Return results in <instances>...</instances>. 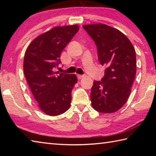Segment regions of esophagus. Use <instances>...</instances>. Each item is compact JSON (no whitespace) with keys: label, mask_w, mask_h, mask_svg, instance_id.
<instances>
[{"label":"esophagus","mask_w":156,"mask_h":156,"mask_svg":"<svg viewBox=\"0 0 156 156\" xmlns=\"http://www.w3.org/2000/svg\"><path fill=\"white\" fill-rule=\"evenodd\" d=\"M77 77L78 79H82L84 77V75H77Z\"/></svg>","instance_id":"1"}]
</instances>
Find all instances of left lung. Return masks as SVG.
Returning <instances> with one entry per match:
<instances>
[{"label": "left lung", "mask_w": 156, "mask_h": 156, "mask_svg": "<svg viewBox=\"0 0 156 156\" xmlns=\"http://www.w3.org/2000/svg\"><path fill=\"white\" fill-rule=\"evenodd\" d=\"M97 48L98 59L105 67L101 81L94 80L92 107L103 113L120 109L130 95L136 74V54L131 42L118 29L105 24L82 26Z\"/></svg>", "instance_id": "1"}]
</instances>
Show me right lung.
<instances>
[{
  "label": "right lung",
  "instance_id": "right-lung-1",
  "mask_svg": "<svg viewBox=\"0 0 156 156\" xmlns=\"http://www.w3.org/2000/svg\"><path fill=\"white\" fill-rule=\"evenodd\" d=\"M78 30L77 25L55 27L36 37L25 51V78L39 108L48 115H61L70 107L77 77L54 72V68L61 63L62 51Z\"/></svg>",
  "mask_w": 156,
  "mask_h": 156
}]
</instances>
